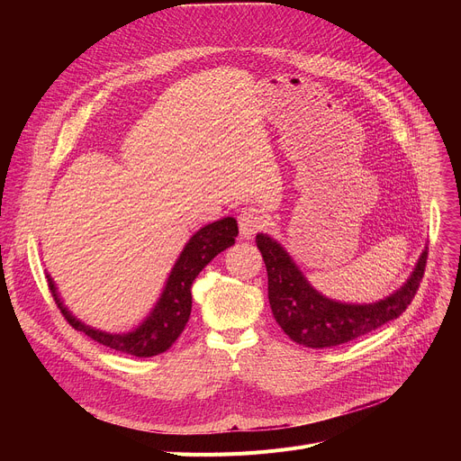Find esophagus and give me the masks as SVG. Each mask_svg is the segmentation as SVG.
<instances>
[{"instance_id":"34e87169","label":"esophagus","mask_w":461,"mask_h":461,"mask_svg":"<svg viewBox=\"0 0 461 461\" xmlns=\"http://www.w3.org/2000/svg\"><path fill=\"white\" fill-rule=\"evenodd\" d=\"M265 224H267V216H265V212L258 207L250 205L239 212V231L245 239L256 235L259 230L265 228Z\"/></svg>"}]
</instances>
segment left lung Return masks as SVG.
Listing matches in <instances>:
<instances>
[{"mask_svg": "<svg viewBox=\"0 0 461 461\" xmlns=\"http://www.w3.org/2000/svg\"><path fill=\"white\" fill-rule=\"evenodd\" d=\"M256 245L267 267L269 304L276 323L297 344L316 349L351 342L400 318L419 292L428 259L424 250L413 275L391 297L374 304H346L320 295L269 235L258 233Z\"/></svg>", "mask_w": 461, "mask_h": 461, "instance_id": "left-lung-1", "label": "left lung"}]
</instances>
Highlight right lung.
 <instances>
[{
    "label": "right lung",
    "instance_id": "right-lung-1",
    "mask_svg": "<svg viewBox=\"0 0 461 461\" xmlns=\"http://www.w3.org/2000/svg\"><path fill=\"white\" fill-rule=\"evenodd\" d=\"M239 233L235 218L228 216L222 221L207 224L200 231L194 233L181 252L177 263L174 265L172 275H169L160 301L157 303L151 316L145 320L136 330L127 334H108L96 329L86 327L77 318H72L67 308L61 304L56 285L52 278H48L52 297L61 310L63 318L68 321L72 329L86 332L91 340L99 342L110 349L127 353L132 357H155L164 353L174 346V342L181 336L192 310V294L190 287L194 278L200 275L205 265L222 250L235 243Z\"/></svg>",
    "mask_w": 461,
    "mask_h": 461
}]
</instances>
